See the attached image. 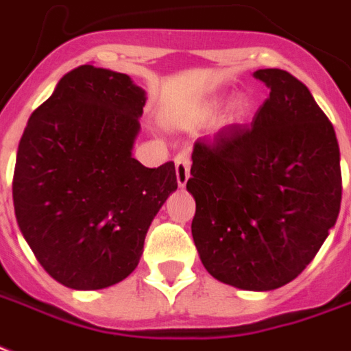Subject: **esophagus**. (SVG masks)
Masks as SVG:
<instances>
[{
	"mask_svg": "<svg viewBox=\"0 0 351 351\" xmlns=\"http://www.w3.org/2000/svg\"><path fill=\"white\" fill-rule=\"evenodd\" d=\"M189 165H191V160H189V154L187 152H178L175 158V167H176V180H178V186H186L187 178H189Z\"/></svg>",
	"mask_w": 351,
	"mask_h": 351,
	"instance_id": "obj_1",
	"label": "esophagus"
}]
</instances>
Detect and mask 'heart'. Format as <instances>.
<instances>
[{"mask_svg": "<svg viewBox=\"0 0 351 351\" xmlns=\"http://www.w3.org/2000/svg\"><path fill=\"white\" fill-rule=\"evenodd\" d=\"M217 106V103H210L206 106L204 116L211 114L213 108ZM248 110H250V101H248L245 95H239V97H235L228 106V112H226V116H224V123H237L241 121L243 117L247 116Z\"/></svg>", "mask_w": 351, "mask_h": 351, "instance_id": "b5f03b06", "label": "heart"}]
</instances>
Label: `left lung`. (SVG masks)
<instances>
[{"mask_svg":"<svg viewBox=\"0 0 351 351\" xmlns=\"http://www.w3.org/2000/svg\"><path fill=\"white\" fill-rule=\"evenodd\" d=\"M271 88L250 127L224 128L193 149L187 191L191 234L219 282L272 291L293 282L339 217L341 152L307 86L283 69H258Z\"/></svg>","mask_w":351,"mask_h":351,"instance_id":"left-lung-1","label":"left lung"}]
</instances>
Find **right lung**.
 <instances>
[{
  "mask_svg": "<svg viewBox=\"0 0 351 351\" xmlns=\"http://www.w3.org/2000/svg\"><path fill=\"white\" fill-rule=\"evenodd\" d=\"M145 92L130 77L84 64L29 117L12 199L21 234L51 278L110 287L138 267L152 219L176 187L173 162L132 158Z\"/></svg>",
  "mask_w": 351,
  "mask_h": 351,
  "instance_id": "1",
  "label": "right lung"
}]
</instances>
